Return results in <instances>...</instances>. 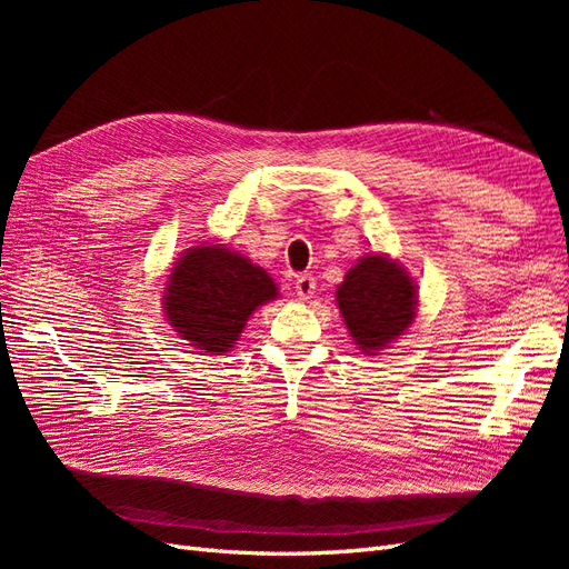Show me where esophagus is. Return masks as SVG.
<instances>
[{"label":"esophagus","mask_w":569,"mask_h":569,"mask_svg":"<svg viewBox=\"0 0 569 569\" xmlns=\"http://www.w3.org/2000/svg\"><path fill=\"white\" fill-rule=\"evenodd\" d=\"M295 284H297V287H295V291H297V297H299L301 301L311 299V297L316 295V278H313V274H308V272L299 274Z\"/></svg>","instance_id":"obj_1"}]
</instances>
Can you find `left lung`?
<instances>
[{
	"label": "left lung",
	"mask_w": 569,
	"mask_h": 569,
	"mask_svg": "<svg viewBox=\"0 0 569 569\" xmlns=\"http://www.w3.org/2000/svg\"><path fill=\"white\" fill-rule=\"evenodd\" d=\"M337 303L360 353L375 356L416 320V282L389 256L368 253L337 287Z\"/></svg>",
	"instance_id": "obj_1"
}]
</instances>
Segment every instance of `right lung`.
Returning <instances> with one entry per match:
<instances>
[{"mask_svg":"<svg viewBox=\"0 0 569 569\" xmlns=\"http://www.w3.org/2000/svg\"><path fill=\"white\" fill-rule=\"evenodd\" d=\"M278 284L247 256L222 244L187 249L170 268L163 313L168 325L206 356L228 353L258 306L278 299Z\"/></svg>","mask_w":569,"mask_h":569,"instance_id":"obj_1","label":"right lung"}]
</instances>
